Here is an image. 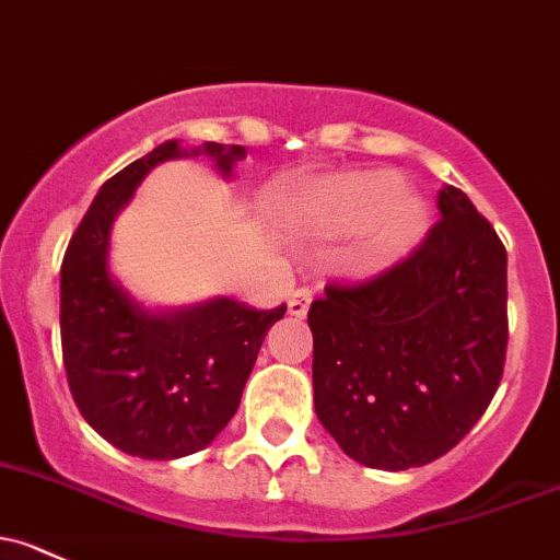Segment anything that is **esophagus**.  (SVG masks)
Segmentation results:
<instances>
[{"label": "esophagus", "instance_id": "esophagus-1", "mask_svg": "<svg viewBox=\"0 0 560 560\" xmlns=\"http://www.w3.org/2000/svg\"><path fill=\"white\" fill-rule=\"evenodd\" d=\"M311 300H314V292H311L308 287H298V290H292V295H290V314L292 316H305V314H308Z\"/></svg>", "mask_w": 560, "mask_h": 560}]
</instances>
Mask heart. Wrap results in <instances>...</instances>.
Instances as JSON below:
<instances>
[{
	"mask_svg": "<svg viewBox=\"0 0 560 560\" xmlns=\"http://www.w3.org/2000/svg\"><path fill=\"white\" fill-rule=\"evenodd\" d=\"M305 222L327 233L370 228L364 260L381 265L413 249L427 231L429 211L421 198L405 192L397 174L370 172L327 182L303 206Z\"/></svg>",
	"mask_w": 560,
	"mask_h": 560,
	"instance_id": "1",
	"label": "heart"
}]
</instances>
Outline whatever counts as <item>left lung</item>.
Instances as JSON below:
<instances>
[{
    "label": "left lung",
    "mask_w": 560,
    "mask_h": 560,
    "mask_svg": "<svg viewBox=\"0 0 560 560\" xmlns=\"http://www.w3.org/2000/svg\"><path fill=\"white\" fill-rule=\"evenodd\" d=\"M405 260L311 303L314 408L346 456L423 467L478 423L508 354V252L458 187Z\"/></svg>",
    "instance_id": "obj_1"
}]
</instances>
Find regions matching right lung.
Here are the masks:
<instances>
[{
    "mask_svg": "<svg viewBox=\"0 0 560 560\" xmlns=\"http://www.w3.org/2000/svg\"><path fill=\"white\" fill-rule=\"evenodd\" d=\"M244 147L163 141L107 179L61 262V349L82 419L128 456L172 462L203 451L238 410L260 346L287 305L217 298L150 314L109 276V231L150 168L206 155L231 176Z\"/></svg>",
    "mask_w": 560,
    "mask_h": 560,
    "instance_id": "add662e5",
    "label": "right lung"
}]
</instances>
